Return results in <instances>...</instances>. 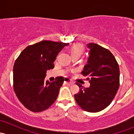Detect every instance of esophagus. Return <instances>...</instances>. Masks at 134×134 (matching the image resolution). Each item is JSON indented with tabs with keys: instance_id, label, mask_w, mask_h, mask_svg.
I'll use <instances>...</instances> for the list:
<instances>
[{
	"instance_id": "obj_1",
	"label": "esophagus",
	"mask_w": 134,
	"mask_h": 134,
	"mask_svg": "<svg viewBox=\"0 0 134 134\" xmlns=\"http://www.w3.org/2000/svg\"><path fill=\"white\" fill-rule=\"evenodd\" d=\"M64 82H65L66 84H68V85H72V84H74V82H72V81L70 80V79H69V78L67 77H65L64 78Z\"/></svg>"
}]
</instances>
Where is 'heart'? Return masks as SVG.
<instances>
[{
  "mask_svg": "<svg viewBox=\"0 0 134 134\" xmlns=\"http://www.w3.org/2000/svg\"><path fill=\"white\" fill-rule=\"evenodd\" d=\"M70 52L73 57H79L85 52V47L81 43L74 44L70 48Z\"/></svg>",
  "mask_w": 134,
  "mask_h": 134,
  "instance_id": "obj_1",
  "label": "heart"
}]
</instances>
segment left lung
Wrapping results in <instances>:
<instances>
[{"label":"left lung","mask_w":134,"mask_h":134,"mask_svg":"<svg viewBox=\"0 0 134 134\" xmlns=\"http://www.w3.org/2000/svg\"><path fill=\"white\" fill-rule=\"evenodd\" d=\"M87 46L90 57L81 74L87 77L91 85L86 88L76 82L80 90L74 97L82 110L96 113L106 108L114 99L120 86V69L108 49L94 43Z\"/></svg>","instance_id":"1"}]
</instances>
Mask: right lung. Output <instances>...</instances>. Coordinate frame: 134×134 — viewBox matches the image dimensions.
I'll use <instances>...</instances> for the list:
<instances>
[{"label": "right lung", "instance_id": "1", "mask_svg": "<svg viewBox=\"0 0 134 134\" xmlns=\"http://www.w3.org/2000/svg\"><path fill=\"white\" fill-rule=\"evenodd\" d=\"M69 43L44 40L29 45L20 53L13 67V87L20 102L33 112H41L55 102L64 79L44 82L48 70L54 68L58 53Z\"/></svg>", "mask_w": 134, "mask_h": 134}]
</instances>
